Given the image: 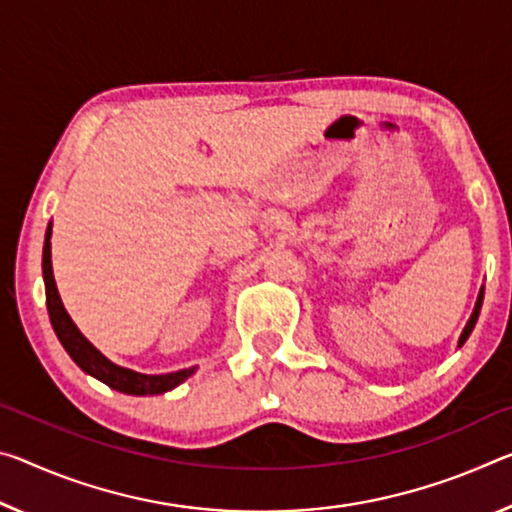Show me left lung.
I'll return each instance as SVG.
<instances>
[{
    "label": "left lung",
    "instance_id": "left-lung-1",
    "mask_svg": "<svg viewBox=\"0 0 512 512\" xmlns=\"http://www.w3.org/2000/svg\"><path fill=\"white\" fill-rule=\"evenodd\" d=\"M481 305H483V289H481V294H478V300H476V307H474V312H472V319L467 321V326H465V330H462V335H460V342H458V346H462L467 342V337L472 335V330H474V326H476V319H478V312H481Z\"/></svg>",
    "mask_w": 512,
    "mask_h": 512
}]
</instances>
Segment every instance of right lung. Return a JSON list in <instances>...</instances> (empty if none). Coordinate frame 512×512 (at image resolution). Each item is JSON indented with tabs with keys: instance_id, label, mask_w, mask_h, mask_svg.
<instances>
[{
	"instance_id": "1",
	"label": "right lung",
	"mask_w": 512,
	"mask_h": 512,
	"mask_svg": "<svg viewBox=\"0 0 512 512\" xmlns=\"http://www.w3.org/2000/svg\"><path fill=\"white\" fill-rule=\"evenodd\" d=\"M50 237H52V223L45 232V246H43V278H45L47 312H50V321L56 337H59V342L63 344V348H66L70 358L75 360L86 373H91V376H95L97 380H102L104 385H109L125 394H136V396L164 394L168 389L184 383V380L196 371V367L182 369L175 373H164V376H145V373H136L132 369H123L118 367V364L109 362L84 335H81L79 328L68 316L66 307H63L59 291H56V282L52 275Z\"/></svg>"
}]
</instances>
